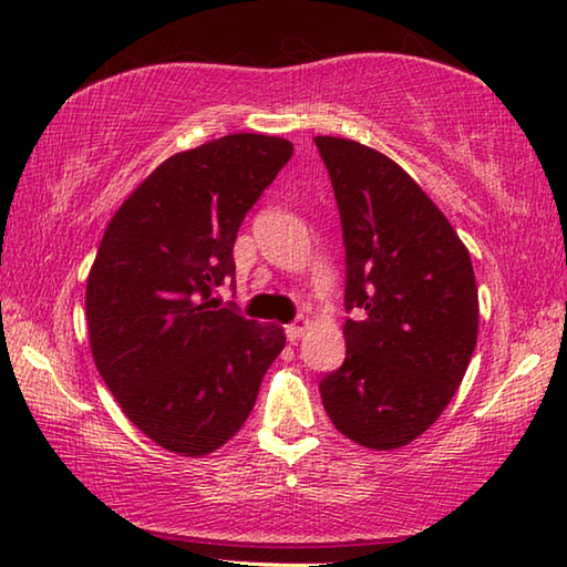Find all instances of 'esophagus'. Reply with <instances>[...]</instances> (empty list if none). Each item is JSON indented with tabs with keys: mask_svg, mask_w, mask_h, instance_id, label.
I'll return each instance as SVG.
<instances>
[{
	"mask_svg": "<svg viewBox=\"0 0 567 567\" xmlns=\"http://www.w3.org/2000/svg\"><path fill=\"white\" fill-rule=\"evenodd\" d=\"M307 328H310V320H305V318H300V320L292 322V324H287V328H285L287 340H290V342H297V340L302 338Z\"/></svg>",
	"mask_w": 567,
	"mask_h": 567,
	"instance_id": "obj_1",
	"label": "esophagus"
}]
</instances>
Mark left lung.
I'll return each instance as SVG.
<instances>
[{
    "label": "left lung",
    "instance_id": "8db88e82",
    "mask_svg": "<svg viewBox=\"0 0 567 567\" xmlns=\"http://www.w3.org/2000/svg\"><path fill=\"white\" fill-rule=\"evenodd\" d=\"M344 243V362L320 382L344 437L395 450L443 415L477 342L473 262L405 169L360 142L315 137Z\"/></svg>",
    "mask_w": 567,
    "mask_h": 567
}]
</instances>
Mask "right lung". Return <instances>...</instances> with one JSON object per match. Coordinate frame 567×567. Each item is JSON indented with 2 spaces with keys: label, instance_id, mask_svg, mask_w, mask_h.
<instances>
[{
  "label": "right lung",
  "instance_id": "1",
  "mask_svg": "<svg viewBox=\"0 0 567 567\" xmlns=\"http://www.w3.org/2000/svg\"><path fill=\"white\" fill-rule=\"evenodd\" d=\"M290 157V142L267 134L179 152L102 237L87 280L92 358L124 415L172 453L223 447L285 348L280 324L243 318L213 290L235 277L237 229Z\"/></svg>",
  "mask_w": 567,
  "mask_h": 567
}]
</instances>
